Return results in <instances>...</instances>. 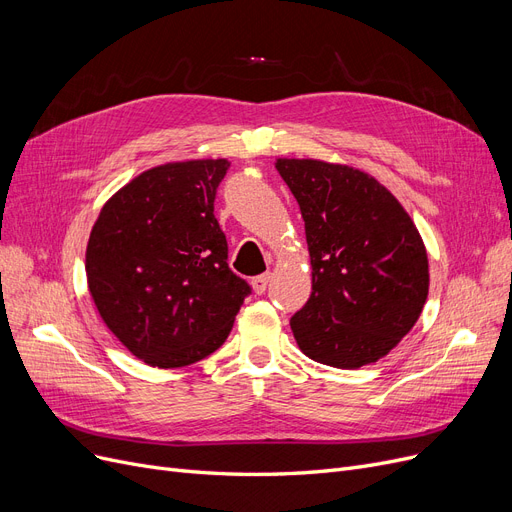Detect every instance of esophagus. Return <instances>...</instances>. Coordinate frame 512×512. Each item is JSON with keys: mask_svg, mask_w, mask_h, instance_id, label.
<instances>
[{"mask_svg": "<svg viewBox=\"0 0 512 512\" xmlns=\"http://www.w3.org/2000/svg\"><path fill=\"white\" fill-rule=\"evenodd\" d=\"M271 277H273L271 273H264V275H258V277H254V279H252V287H254V291H256L258 296H260V294H264L266 287H269Z\"/></svg>", "mask_w": 512, "mask_h": 512, "instance_id": "obj_1", "label": "esophagus"}]
</instances>
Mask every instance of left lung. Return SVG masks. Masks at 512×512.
<instances>
[{"label":"left lung","instance_id":"obj_1","mask_svg":"<svg viewBox=\"0 0 512 512\" xmlns=\"http://www.w3.org/2000/svg\"><path fill=\"white\" fill-rule=\"evenodd\" d=\"M300 204L312 294L291 316L300 350L335 369L377 362L415 327L429 291L423 239L400 202L362 170L279 158Z\"/></svg>","mask_w":512,"mask_h":512}]
</instances>
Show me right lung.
I'll return each mask as SVG.
<instances>
[{"label":"right lung","mask_w":512,"mask_h":512,"mask_svg":"<svg viewBox=\"0 0 512 512\" xmlns=\"http://www.w3.org/2000/svg\"><path fill=\"white\" fill-rule=\"evenodd\" d=\"M227 160L145 170L106 202L87 243V283L108 329L143 362L177 369L225 344L252 294L229 269L214 218Z\"/></svg>","instance_id":"obj_1"}]
</instances>
